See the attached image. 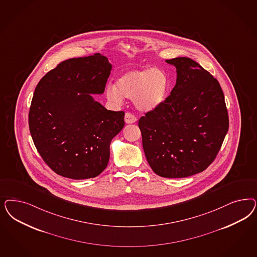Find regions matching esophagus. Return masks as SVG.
<instances>
[{"label":"esophagus","instance_id":"1","mask_svg":"<svg viewBox=\"0 0 257 257\" xmlns=\"http://www.w3.org/2000/svg\"><path fill=\"white\" fill-rule=\"evenodd\" d=\"M136 121H137L136 116L133 114L132 112H126L125 113V115H124V122L126 124H133V123H135Z\"/></svg>","mask_w":257,"mask_h":257}]
</instances>
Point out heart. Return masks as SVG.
<instances>
[{
	"label": "heart",
	"mask_w": 257,
	"mask_h": 257,
	"mask_svg": "<svg viewBox=\"0 0 257 257\" xmlns=\"http://www.w3.org/2000/svg\"><path fill=\"white\" fill-rule=\"evenodd\" d=\"M169 91V78L161 69H133L119 75L114 86L107 88L109 100L120 103L123 97L134 99L137 108L150 110L162 105Z\"/></svg>",
	"instance_id": "1"
}]
</instances>
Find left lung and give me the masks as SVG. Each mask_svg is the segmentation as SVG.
Segmentation results:
<instances>
[{
  "label": "left lung",
  "mask_w": 257,
  "mask_h": 257,
  "mask_svg": "<svg viewBox=\"0 0 257 257\" xmlns=\"http://www.w3.org/2000/svg\"><path fill=\"white\" fill-rule=\"evenodd\" d=\"M177 69L170 95L139 119L149 166L164 178H185L205 170L229 130L218 81L189 58L166 60Z\"/></svg>",
  "instance_id": "left-lung-1"
}]
</instances>
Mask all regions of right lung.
I'll return each instance as SVG.
<instances>
[{
    "label": "right lung",
    "instance_id": "right-lung-1",
    "mask_svg": "<svg viewBox=\"0 0 257 257\" xmlns=\"http://www.w3.org/2000/svg\"><path fill=\"white\" fill-rule=\"evenodd\" d=\"M111 64L100 54L60 62L38 83L29 130L45 164L73 180L98 176L108 166L109 145L124 127V111L104 108L91 94L105 91Z\"/></svg>",
    "mask_w": 257,
    "mask_h": 257
}]
</instances>
